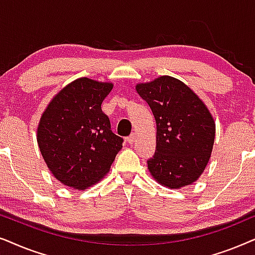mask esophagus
I'll list each match as a JSON object with an SVG mask.
<instances>
[{
    "mask_svg": "<svg viewBox=\"0 0 255 255\" xmlns=\"http://www.w3.org/2000/svg\"><path fill=\"white\" fill-rule=\"evenodd\" d=\"M134 141H135V135L134 134H131V135H129V136L127 137V142L129 144H133Z\"/></svg>",
    "mask_w": 255,
    "mask_h": 255,
    "instance_id": "obj_1",
    "label": "esophagus"
}]
</instances>
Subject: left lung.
<instances>
[{
    "label": "left lung",
    "mask_w": 255,
    "mask_h": 255,
    "mask_svg": "<svg viewBox=\"0 0 255 255\" xmlns=\"http://www.w3.org/2000/svg\"><path fill=\"white\" fill-rule=\"evenodd\" d=\"M156 122L155 154L148 169L159 184L179 189L197 181L211 156L216 125L203 101L176 78L138 84Z\"/></svg>",
    "instance_id": "1"
}]
</instances>
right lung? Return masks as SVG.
Segmentation results:
<instances>
[{
  "instance_id": "add662e5",
  "label": "right lung",
  "mask_w": 255,
  "mask_h": 255,
  "mask_svg": "<svg viewBox=\"0 0 255 255\" xmlns=\"http://www.w3.org/2000/svg\"><path fill=\"white\" fill-rule=\"evenodd\" d=\"M113 85L80 78L53 98L40 119L37 142L54 177L84 190L110 170L124 138L111 130L101 104Z\"/></svg>"
}]
</instances>
